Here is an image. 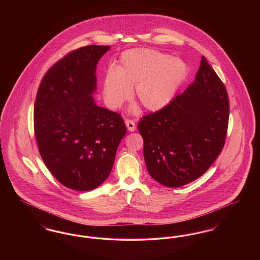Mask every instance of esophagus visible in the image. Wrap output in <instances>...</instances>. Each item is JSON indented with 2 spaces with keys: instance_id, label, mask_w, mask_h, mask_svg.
Wrapping results in <instances>:
<instances>
[{
  "instance_id": "1",
  "label": "esophagus",
  "mask_w": 260,
  "mask_h": 260,
  "mask_svg": "<svg viewBox=\"0 0 260 260\" xmlns=\"http://www.w3.org/2000/svg\"><path fill=\"white\" fill-rule=\"evenodd\" d=\"M125 125H126V127H127V129L129 131V132H135L136 131V124H135V122L134 121H132V120H125Z\"/></svg>"
}]
</instances>
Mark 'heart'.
<instances>
[{
	"instance_id": "heart-1",
	"label": "heart",
	"mask_w": 260,
	"mask_h": 260,
	"mask_svg": "<svg viewBox=\"0 0 260 260\" xmlns=\"http://www.w3.org/2000/svg\"><path fill=\"white\" fill-rule=\"evenodd\" d=\"M188 75L185 62L151 49H135L122 53L116 69L105 74L102 93L106 105L119 108L134 96L145 110L156 112L165 108L182 86Z\"/></svg>"
}]
</instances>
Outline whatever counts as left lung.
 I'll return each mask as SVG.
<instances>
[{"label": "left lung", "mask_w": 260, "mask_h": 260, "mask_svg": "<svg viewBox=\"0 0 260 260\" xmlns=\"http://www.w3.org/2000/svg\"><path fill=\"white\" fill-rule=\"evenodd\" d=\"M228 120L227 90L202 56L195 81L185 91L137 124L149 174L172 188L196 180L221 153Z\"/></svg>", "instance_id": "left-lung-1"}]
</instances>
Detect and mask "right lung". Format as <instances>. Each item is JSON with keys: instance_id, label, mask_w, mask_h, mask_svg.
I'll return each instance as SVG.
<instances>
[{"instance_id": "right-lung-1", "label": "right lung", "mask_w": 260, "mask_h": 260, "mask_svg": "<svg viewBox=\"0 0 260 260\" xmlns=\"http://www.w3.org/2000/svg\"><path fill=\"white\" fill-rule=\"evenodd\" d=\"M109 46L73 50L45 74L34 106V132L41 157L64 186L88 191L111 173L126 133L120 114L95 104L96 65Z\"/></svg>"}]
</instances>
